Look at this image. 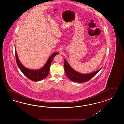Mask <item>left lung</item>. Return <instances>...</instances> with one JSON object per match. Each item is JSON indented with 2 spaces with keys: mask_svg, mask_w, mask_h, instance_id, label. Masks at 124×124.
<instances>
[{
  "mask_svg": "<svg viewBox=\"0 0 124 124\" xmlns=\"http://www.w3.org/2000/svg\"><path fill=\"white\" fill-rule=\"evenodd\" d=\"M64 62L65 71L67 76L72 81L79 83L85 82L89 81L90 79L95 76L102 67H101L98 70L90 74H81L74 70L65 59H64Z\"/></svg>",
  "mask_w": 124,
  "mask_h": 124,
  "instance_id": "obj_1",
  "label": "left lung"
}]
</instances>
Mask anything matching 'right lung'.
I'll return each instance as SVG.
<instances>
[{
  "label": "right lung",
  "instance_id": "right-lung-1",
  "mask_svg": "<svg viewBox=\"0 0 124 124\" xmlns=\"http://www.w3.org/2000/svg\"><path fill=\"white\" fill-rule=\"evenodd\" d=\"M15 51L16 63L18 66L19 67V69L20 70L25 76L29 79L34 82H38L41 81L44 79L47 76L50 71V65L52 60L55 57V56L58 54V52L53 53L50 57V58H48L47 61L46 62L43 67H42V68L38 70H34L26 68L25 67H24L19 60L17 54L16 52V49H15Z\"/></svg>",
  "mask_w": 124,
  "mask_h": 124
}]
</instances>
